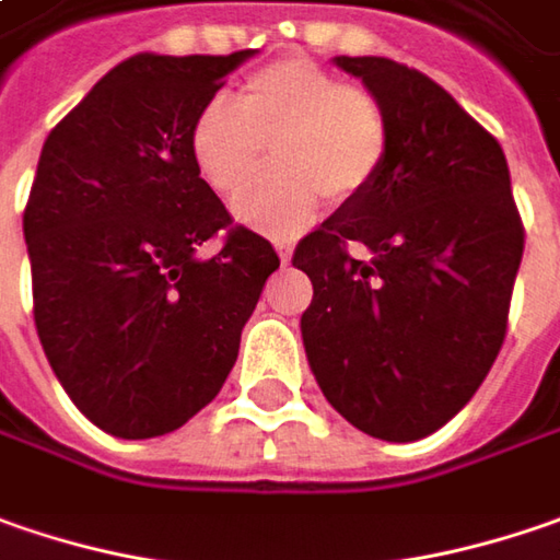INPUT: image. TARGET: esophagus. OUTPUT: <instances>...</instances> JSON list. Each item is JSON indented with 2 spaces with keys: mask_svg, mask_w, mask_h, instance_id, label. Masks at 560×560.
<instances>
[{
  "mask_svg": "<svg viewBox=\"0 0 560 560\" xmlns=\"http://www.w3.org/2000/svg\"><path fill=\"white\" fill-rule=\"evenodd\" d=\"M277 255H280L283 265H290L293 261V245L290 242H277Z\"/></svg>",
  "mask_w": 560,
  "mask_h": 560,
  "instance_id": "obj_1",
  "label": "esophagus"
}]
</instances>
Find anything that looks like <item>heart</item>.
Wrapping results in <instances>:
<instances>
[{
    "instance_id": "obj_1",
    "label": "heart",
    "mask_w": 560,
    "mask_h": 560,
    "mask_svg": "<svg viewBox=\"0 0 560 560\" xmlns=\"http://www.w3.org/2000/svg\"><path fill=\"white\" fill-rule=\"evenodd\" d=\"M267 143L278 166L253 184ZM188 148L213 191L253 184L233 198L242 223L290 236L318 213L324 195L343 205L375 183L390 148V119L372 91L308 59H283L255 71L236 100H208Z\"/></svg>"
}]
</instances>
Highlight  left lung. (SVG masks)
<instances>
[{
	"label": "left lung",
	"instance_id": "8db88e82",
	"mask_svg": "<svg viewBox=\"0 0 560 560\" xmlns=\"http://www.w3.org/2000/svg\"><path fill=\"white\" fill-rule=\"evenodd\" d=\"M334 62L384 103L390 148L375 183L295 245L315 287L302 343L347 422L419 441L472 400L504 343L523 223L501 144L441 84L381 56Z\"/></svg>",
	"mask_w": 560,
	"mask_h": 560
}]
</instances>
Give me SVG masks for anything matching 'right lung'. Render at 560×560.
<instances>
[{
    "mask_svg": "<svg viewBox=\"0 0 560 560\" xmlns=\"http://www.w3.org/2000/svg\"><path fill=\"white\" fill-rule=\"evenodd\" d=\"M248 56L138 52L43 144L24 208L34 324L71 404L116 438L176 432L220 394L280 267L265 236L233 226L188 148ZM213 235L221 252L198 259Z\"/></svg>",
    "mask_w": 560,
    "mask_h": 560,
    "instance_id": "add662e5",
    "label": "right lung"
}]
</instances>
